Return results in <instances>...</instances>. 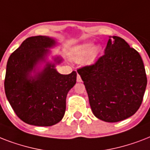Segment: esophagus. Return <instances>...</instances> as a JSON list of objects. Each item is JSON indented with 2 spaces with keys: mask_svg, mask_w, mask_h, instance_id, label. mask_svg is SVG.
Returning a JSON list of instances; mask_svg holds the SVG:
<instances>
[{
  "mask_svg": "<svg viewBox=\"0 0 150 150\" xmlns=\"http://www.w3.org/2000/svg\"><path fill=\"white\" fill-rule=\"evenodd\" d=\"M76 80H77L78 82H82V79H81L79 75H77V79Z\"/></svg>",
  "mask_w": 150,
  "mask_h": 150,
  "instance_id": "34e87169",
  "label": "esophagus"
}]
</instances>
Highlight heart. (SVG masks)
Returning a JSON list of instances; mask_svg holds the SVG:
<instances>
[{
  "mask_svg": "<svg viewBox=\"0 0 150 150\" xmlns=\"http://www.w3.org/2000/svg\"><path fill=\"white\" fill-rule=\"evenodd\" d=\"M100 49L99 47H94V44L92 43H86L81 44L75 50L74 58L79 62L86 60L87 62H93L100 54Z\"/></svg>",
  "mask_w": 150,
  "mask_h": 150,
  "instance_id": "heart-1",
  "label": "heart"
}]
</instances>
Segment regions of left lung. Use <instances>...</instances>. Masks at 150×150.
<instances>
[{
    "instance_id": "8db88e82",
    "label": "left lung",
    "mask_w": 150,
    "mask_h": 150,
    "mask_svg": "<svg viewBox=\"0 0 150 150\" xmlns=\"http://www.w3.org/2000/svg\"><path fill=\"white\" fill-rule=\"evenodd\" d=\"M77 71L97 118L106 122L123 121L142 104L147 84L143 61L139 52L121 37L112 36L96 63Z\"/></svg>"
}]
</instances>
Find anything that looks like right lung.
<instances>
[{"mask_svg":"<svg viewBox=\"0 0 150 150\" xmlns=\"http://www.w3.org/2000/svg\"><path fill=\"white\" fill-rule=\"evenodd\" d=\"M55 41L45 36H32L11 54L6 68L4 90L8 102L18 117L26 124L51 126L61 121L66 109L68 91L76 83L75 71L61 75L55 64L47 62L41 71L36 67ZM57 64L62 59L54 58ZM33 71L35 75L32 76Z\"/></svg>","mask_w":150,"mask_h":150,"instance_id":"1","label":"right lung"}]
</instances>
